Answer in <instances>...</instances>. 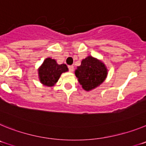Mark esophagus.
I'll return each mask as SVG.
<instances>
[{
  "label": "esophagus",
  "instance_id": "34e87169",
  "mask_svg": "<svg viewBox=\"0 0 146 146\" xmlns=\"http://www.w3.org/2000/svg\"><path fill=\"white\" fill-rule=\"evenodd\" d=\"M69 72H73V71H74V66H69Z\"/></svg>",
  "mask_w": 146,
  "mask_h": 146
}]
</instances>
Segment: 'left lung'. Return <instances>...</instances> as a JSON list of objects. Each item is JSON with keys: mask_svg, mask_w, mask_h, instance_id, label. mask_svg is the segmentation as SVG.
<instances>
[{"mask_svg": "<svg viewBox=\"0 0 146 146\" xmlns=\"http://www.w3.org/2000/svg\"><path fill=\"white\" fill-rule=\"evenodd\" d=\"M82 88L89 91L102 83L108 76V69L103 62L92 56L82 60L74 72Z\"/></svg>", "mask_w": 146, "mask_h": 146, "instance_id": "8db88e82", "label": "left lung"}]
</instances>
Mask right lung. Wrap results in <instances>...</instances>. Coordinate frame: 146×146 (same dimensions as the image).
<instances>
[{"label":"right lung","instance_id":"right-lung-1","mask_svg":"<svg viewBox=\"0 0 146 146\" xmlns=\"http://www.w3.org/2000/svg\"><path fill=\"white\" fill-rule=\"evenodd\" d=\"M68 71V67L64 64H59L55 59L47 58L38 68V78L44 86H53L58 82L62 73Z\"/></svg>","mask_w":146,"mask_h":146}]
</instances>
